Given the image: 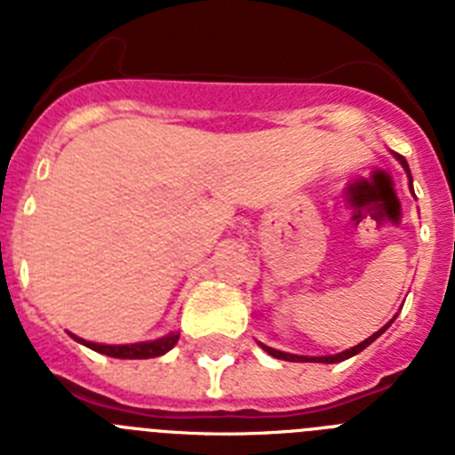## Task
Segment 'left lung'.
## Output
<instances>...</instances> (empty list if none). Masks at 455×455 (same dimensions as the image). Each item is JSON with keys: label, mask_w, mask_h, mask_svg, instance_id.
I'll use <instances>...</instances> for the list:
<instances>
[{"label": "left lung", "mask_w": 455, "mask_h": 455, "mask_svg": "<svg viewBox=\"0 0 455 455\" xmlns=\"http://www.w3.org/2000/svg\"><path fill=\"white\" fill-rule=\"evenodd\" d=\"M394 156H396V159H399V162H401V166L405 168V172H408V178H410V168H408V162H405V159H403V156H401V155H396V152H394ZM410 191H412V178H410ZM412 193H415V191H412ZM394 319H396V316H394ZM394 319L389 321V323H385L383 328H380V331H378V332H373V335L369 337V339L360 341V344H357V347H353V348H347V351L337 353V355L307 357V355H293V353H283V351H275V348L267 347V344H259V347H262L264 351L268 353V355L277 357V360H287V363H323V364H335V363H344V360H348V357H353V355H357V353H360V351H364V348H367L369 344H371V341H376L378 337L383 335V332L387 331L389 325L394 323Z\"/></svg>", "instance_id": "obj_1"}]
</instances>
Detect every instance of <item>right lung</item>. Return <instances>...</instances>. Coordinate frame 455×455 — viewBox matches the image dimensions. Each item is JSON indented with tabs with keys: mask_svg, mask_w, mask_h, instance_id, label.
I'll list each match as a JSON object with an SVG mask.
<instances>
[{
	"mask_svg": "<svg viewBox=\"0 0 455 455\" xmlns=\"http://www.w3.org/2000/svg\"><path fill=\"white\" fill-rule=\"evenodd\" d=\"M72 339H77L84 347L92 348V351L104 353L108 357H120V360H146V357H159L164 353L171 351L180 339V332H168L166 337H159L155 341H139V344H120V347H108V344H95V341L79 339L77 335H72Z\"/></svg>",
	"mask_w": 455,
	"mask_h": 455,
	"instance_id": "right-lung-1",
	"label": "right lung"
}]
</instances>
